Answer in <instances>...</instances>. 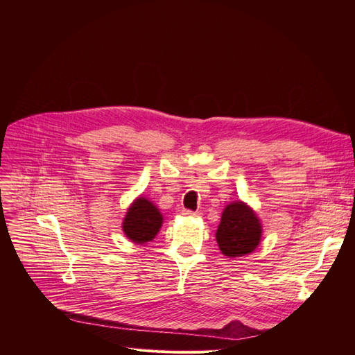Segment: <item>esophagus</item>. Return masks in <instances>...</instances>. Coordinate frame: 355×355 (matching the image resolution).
<instances>
[{
  "mask_svg": "<svg viewBox=\"0 0 355 355\" xmlns=\"http://www.w3.org/2000/svg\"><path fill=\"white\" fill-rule=\"evenodd\" d=\"M182 213H184L185 216H200V214H201L200 211H192V210H184Z\"/></svg>",
  "mask_w": 355,
  "mask_h": 355,
  "instance_id": "1",
  "label": "esophagus"
}]
</instances>
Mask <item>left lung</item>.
Instances as JSON below:
<instances>
[{"instance_id":"obj_1","label":"left lung","mask_w":355,"mask_h":355,"mask_svg":"<svg viewBox=\"0 0 355 355\" xmlns=\"http://www.w3.org/2000/svg\"><path fill=\"white\" fill-rule=\"evenodd\" d=\"M261 237L262 223L245 202L234 201L223 209L216 241L225 256L239 257L252 253L259 245Z\"/></svg>"}]
</instances>
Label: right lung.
Wrapping results in <instances>:
<instances>
[{
    "label": "right lung",
    "mask_w": 355,
    "mask_h": 355,
    "mask_svg": "<svg viewBox=\"0 0 355 355\" xmlns=\"http://www.w3.org/2000/svg\"><path fill=\"white\" fill-rule=\"evenodd\" d=\"M161 225H163V214L159 213L155 204L145 197H139L127 210L123 220V231L128 240L144 244L153 241Z\"/></svg>",
    "instance_id": "obj_1"
}]
</instances>
